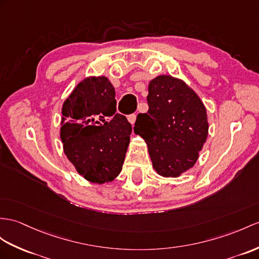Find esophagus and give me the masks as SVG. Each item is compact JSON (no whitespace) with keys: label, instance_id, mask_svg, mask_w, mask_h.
Here are the masks:
<instances>
[{"label":"esophagus","instance_id":"34e87169","mask_svg":"<svg viewBox=\"0 0 259 259\" xmlns=\"http://www.w3.org/2000/svg\"><path fill=\"white\" fill-rule=\"evenodd\" d=\"M127 119H128V122L133 125L134 123H135V121H136V114H131V115H128L127 116Z\"/></svg>","mask_w":259,"mask_h":259}]
</instances>
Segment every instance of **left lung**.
I'll return each instance as SVG.
<instances>
[{"mask_svg": "<svg viewBox=\"0 0 259 259\" xmlns=\"http://www.w3.org/2000/svg\"><path fill=\"white\" fill-rule=\"evenodd\" d=\"M147 113L137 115L134 132L148 146L162 177H179L194 166L207 137L205 106L184 81L158 75L149 82Z\"/></svg>", "mask_w": 259, "mask_h": 259, "instance_id": "left-lung-1", "label": "left lung"}]
</instances>
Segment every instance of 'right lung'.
<instances>
[{"instance_id":"right-lung-1","label":"right lung","mask_w":259,"mask_h":259,"mask_svg":"<svg viewBox=\"0 0 259 259\" xmlns=\"http://www.w3.org/2000/svg\"><path fill=\"white\" fill-rule=\"evenodd\" d=\"M60 137L68 159L94 184L114 180L121 172L132 125L116 113L115 90L106 77H88L62 105Z\"/></svg>"}]
</instances>
